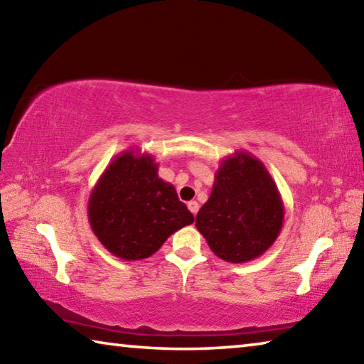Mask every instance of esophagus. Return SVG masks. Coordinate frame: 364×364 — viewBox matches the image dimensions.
Here are the masks:
<instances>
[{
  "instance_id": "obj_1",
  "label": "esophagus",
  "mask_w": 364,
  "mask_h": 364,
  "mask_svg": "<svg viewBox=\"0 0 364 364\" xmlns=\"http://www.w3.org/2000/svg\"><path fill=\"white\" fill-rule=\"evenodd\" d=\"M188 208L191 210V213L196 215L197 212H199V202H197V200H191V202H188Z\"/></svg>"
}]
</instances>
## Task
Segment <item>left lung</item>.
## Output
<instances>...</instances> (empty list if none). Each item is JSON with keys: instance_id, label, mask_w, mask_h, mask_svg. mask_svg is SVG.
I'll use <instances>...</instances> for the list:
<instances>
[{"instance_id": "1", "label": "left lung", "mask_w": 364, "mask_h": 364, "mask_svg": "<svg viewBox=\"0 0 364 364\" xmlns=\"http://www.w3.org/2000/svg\"><path fill=\"white\" fill-rule=\"evenodd\" d=\"M284 204L262 160L245 151L223 159L196 228L221 260H255L278 239Z\"/></svg>"}]
</instances>
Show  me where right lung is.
Wrapping results in <instances>:
<instances>
[{
  "mask_svg": "<svg viewBox=\"0 0 364 364\" xmlns=\"http://www.w3.org/2000/svg\"><path fill=\"white\" fill-rule=\"evenodd\" d=\"M151 154L123 151L104 170L88 199L91 230L110 254L143 260L194 221L173 184L157 175Z\"/></svg>",
  "mask_w": 364,
  "mask_h": 364,
  "instance_id": "obj_1",
  "label": "right lung"
}]
</instances>
